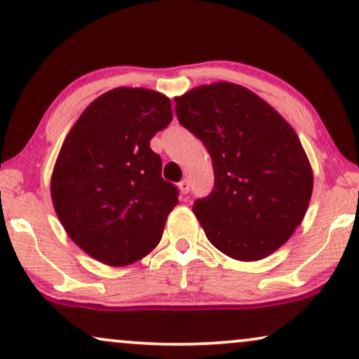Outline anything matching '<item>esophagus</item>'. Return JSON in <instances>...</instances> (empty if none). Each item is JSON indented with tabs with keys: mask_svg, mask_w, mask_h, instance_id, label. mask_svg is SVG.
<instances>
[{
	"mask_svg": "<svg viewBox=\"0 0 359 359\" xmlns=\"http://www.w3.org/2000/svg\"><path fill=\"white\" fill-rule=\"evenodd\" d=\"M178 186H180V191H181V194H188L189 192V181L188 180H183V181H180L178 183Z\"/></svg>",
	"mask_w": 359,
	"mask_h": 359,
	"instance_id": "esophagus-1",
	"label": "esophagus"
}]
</instances>
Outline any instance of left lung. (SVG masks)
Instances as JSON below:
<instances>
[{
    "label": "left lung",
    "mask_w": 359,
    "mask_h": 359,
    "mask_svg": "<svg viewBox=\"0 0 359 359\" xmlns=\"http://www.w3.org/2000/svg\"><path fill=\"white\" fill-rule=\"evenodd\" d=\"M181 126L210 154L215 184L192 212L236 261L277 251L303 222L313 170L293 128L246 87L215 82L175 98Z\"/></svg>",
    "instance_id": "1"
}]
</instances>
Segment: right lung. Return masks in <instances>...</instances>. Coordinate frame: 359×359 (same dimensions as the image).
Segmentation results:
<instances>
[{
  "label": "right lung",
  "mask_w": 359,
  "mask_h": 359,
  "mask_svg": "<svg viewBox=\"0 0 359 359\" xmlns=\"http://www.w3.org/2000/svg\"><path fill=\"white\" fill-rule=\"evenodd\" d=\"M171 119L168 97L118 87L95 98L65 139L51 175L56 215L107 266L147 256L178 204V188L162 178V158L150 149Z\"/></svg>",
  "instance_id": "add662e5"
}]
</instances>
